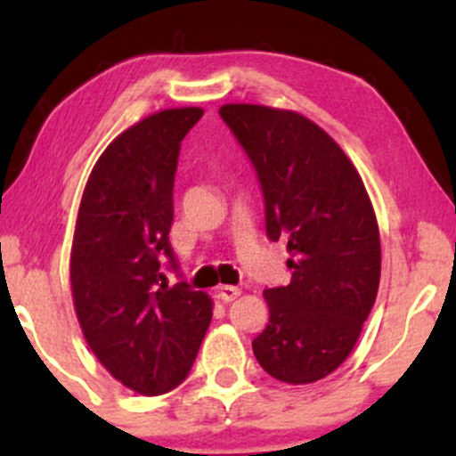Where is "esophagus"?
I'll use <instances>...</instances> for the list:
<instances>
[{"label":"esophagus","mask_w":456,"mask_h":456,"mask_svg":"<svg viewBox=\"0 0 456 456\" xmlns=\"http://www.w3.org/2000/svg\"><path fill=\"white\" fill-rule=\"evenodd\" d=\"M216 296H218V300H223V302H233L235 297L240 296V289L233 285H223V287H218Z\"/></svg>","instance_id":"34e87169"}]
</instances>
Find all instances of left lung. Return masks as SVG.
Returning a JSON list of instances; mask_svg holds the SVG:
<instances>
[{"instance_id": "1", "label": "left lung", "mask_w": 456, "mask_h": 456, "mask_svg": "<svg viewBox=\"0 0 456 456\" xmlns=\"http://www.w3.org/2000/svg\"><path fill=\"white\" fill-rule=\"evenodd\" d=\"M221 115L257 169L268 238L289 253L291 282L264 291L270 322L253 354L274 379L313 384L347 360L378 297L373 203L341 145L302 113L232 102Z\"/></svg>"}]
</instances>
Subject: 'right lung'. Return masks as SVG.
<instances>
[{
  "instance_id": "obj_1",
  "label": "right lung",
  "mask_w": 456,
  "mask_h": 456,
  "mask_svg": "<svg viewBox=\"0 0 456 456\" xmlns=\"http://www.w3.org/2000/svg\"><path fill=\"white\" fill-rule=\"evenodd\" d=\"M201 107L156 111L118 134L94 165L78 203L70 287L83 337L113 379L143 396L165 395L191 370L212 319V297L175 268L169 229L180 143Z\"/></svg>"
}]
</instances>
